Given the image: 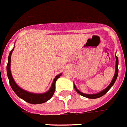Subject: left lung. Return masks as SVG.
I'll return each instance as SVG.
<instances>
[{"label": "left lung", "instance_id": "left-lung-1", "mask_svg": "<svg viewBox=\"0 0 127 127\" xmlns=\"http://www.w3.org/2000/svg\"><path fill=\"white\" fill-rule=\"evenodd\" d=\"M115 57H116V64H115V75H114V77H113V80H112L111 83L109 84V86L106 88V89H104V91H102V92H100V93H97V94H92V95H89V94H84V93H82L81 92L78 91L77 88H76V86L74 85V88H75V91L78 93L79 94H80L82 96H84V97H87V98H90V99H96V98H99V97H102L104 95H105L106 93H107V92L109 91V90L111 88L113 85L114 84V83H115V80H116V79L118 77V57L115 55Z\"/></svg>", "mask_w": 127, "mask_h": 127}]
</instances>
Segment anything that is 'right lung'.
<instances>
[{
    "mask_svg": "<svg viewBox=\"0 0 127 127\" xmlns=\"http://www.w3.org/2000/svg\"><path fill=\"white\" fill-rule=\"evenodd\" d=\"M14 48L12 49V50L10 51L9 55L8 57V63L7 65V77L9 79V82L10 84V86L12 87V90L14 91L16 95H18L20 98L23 99V100H25V102H28L30 104H42L44 102H47L52 97L55 91V83L56 81L57 80V79L59 78V77L62 75V74L57 75L56 77L53 81L52 86L48 91L46 92L45 93L43 94H34V93H31L23 90L20 87H18L17 84H16L14 80L13 79V77L12 76V73L10 71V62H11V55H12V51Z\"/></svg>",
    "mask_w": 127,
    "mask_h": 127,
    "instance_id": "right-lung-1",
    "label": "right lung"
}]
</instances>
